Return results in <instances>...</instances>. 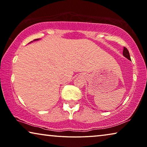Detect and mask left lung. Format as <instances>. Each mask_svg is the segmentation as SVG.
<instances>
[{
  "instance_id": "8db88e82",
  "label": "left lung",
  "mask_w": 147,
  "mask_h": 147,
  "mask_svg": "<svg viewBox=\"0 0 147 147\" xmlns=\"http://www.w3.org/2000/svg\"><path fill=\"white\" fill-rule=\"evenodd\" d=\"M123 55L124 57L127 58L129 60H131L130 59V54H129V52H128V49H126V47H124V50H123Z\"/></svg>"
}]
</instances>
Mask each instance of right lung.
I'll return each instance as SVG.
<instances>
[{
	"label": "right lung",
	"instance_id": "obj_1",
	"mask_svg": "<svg viewBox=\"0 0 147 147\" xmlns=\"http://www.w3.org/2000/svg\"><path fill=\"white\" fill-rule=\"evenodd\" d=\"M35 40H38V39H35V40H34V41H35Z\"/></svg>",
	"mask_w": 147,
	"mask_h": 147
}]
</instances>
